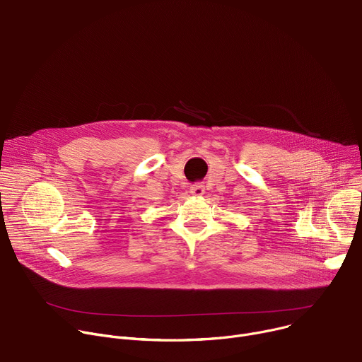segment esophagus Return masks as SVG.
Returning <instances> with one entry per match:
<instances>
[{"label": "esophagus", "mask_w": 362, "mask_h": 362, "mask_svg": "<svg viewBox=\"0 0 362 362\" xmlns=\"http://www.w3.org/2000/svg\"><path fill=\"white\" fill-rule=\"evenodd\" d=\"M204 192H205V186L202 183H193L190 186V193L194 196H201L204 194Z\"/></svg>", "instance_id": "34e87169"}]
</instances>
